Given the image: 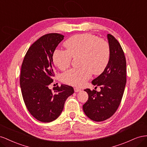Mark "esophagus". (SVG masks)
I'll use <instances>...</instances> for the list:
<instances>
[{"instance_id": "34e87169", "label": "esophagus", "mask_w": 147, "mask_h": 147, "mask_svg": "<svg viewBox=\"0 0 147 147\" xmlns=\"http://www.w3.org/2000/svg\"><path fill=\"white\" fill-rule=\"evenodd\" d=\"M74 90L75 92H79L81 91V89H79V88H77V87L74 88Z\"/></svg>"}]
</instances>
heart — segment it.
Returning a JSON list of instances; mask_svg holds the SVG:
<instances>
[{
    "label": "heart",
    "instance_id": "b5f03b06",
    "mask_svg": "<svg viewBox=\"0 0 147 147\" xmlns=\"http://www.w3.org/2000/svg\"><path fill=\"white\" fill-rule=\"evenodd\" d=\"M66 50H56L53 54V63L60 69L68 68L72 57H79L78 69H71L63 75V80L69 85L80 87L89 79L92 73L102 74L110 60L108 43L90 34H81L69 37L64 42Z\"/></svg>",
    "mask_w": 147,
    "mask_h": 147
}]
</instances>
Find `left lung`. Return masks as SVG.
Masks as SVG:
<instances>
[{"label":"left lung","mask_w":147,"mask_h":147,"mask_svg":"<svg viewBox=\"0 0 147 147\" xmlns=\"http://www.w3.org/2000/svg\"><path fill=\"white\" fill-rule=\"evenodd\" d=\"M110 49V60L105 69L92 81L101 90L85 89L89 95L82 106L86 115L92 121L100 122L110 118L118 108L126 84V61L122 47L114 36L108 34Z\"/></svg>","instance_id":"8db88e82"}]
</instances>
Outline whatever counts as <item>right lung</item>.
Returning <instances> with one entry per match:
<instances>
[{
	"instance_id": "right-lung-1",
	"label": "right lung",
	"mask_w": 147,
	"mask_h": 147,
	"mask_svg": "<svg viewBox=\"0 0 147 147\" xmlns=\"http://www.w3.org/2000/svg\"><path fill=\"white\" fill-rule=\"evenodd\" d=\"M64 37L58 33L40 37L29 48L22 66L20 82L24 103L31 115L43 123L55 120L74 93L72 87L65 84L53 90L49 88L55 71L53 54Z\"/></svg>"
}]
</instances>
